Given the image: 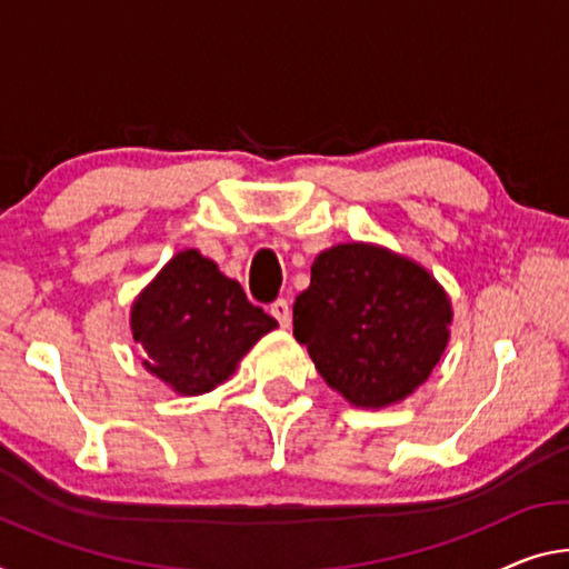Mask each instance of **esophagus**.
Instances as JSON below:
<instances>
[{"instance_id": "34e87169", "label": "esophagus", "mask_w": 569, "mask_h": 569, "mask_svg": "<svg viewBox=\"0 0 569 569\" xmlns=\"http://www.w3.org/2000/svg\"><path fill=\"white\" fill-rule=\"evenodd\" d=\"M269 312L274 315L277 322H279V326H282V328L290 326L292 312H290V302H287V300H277V302H272V308H269Z\"/></svg>"}]
</instances>
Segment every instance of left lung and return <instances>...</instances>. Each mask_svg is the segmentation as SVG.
Masks as SVG:
<instances>
[{"label": "left lung", "instance_id": "obj_1", "mask_svg": "<svg viewBox=\"0 0 569 569\" xmlns=\"http://www.w3.org/2000/svg\"><path fill=\"white\" fill-rule=\"evenodd\" d=\"M292 322L330 389L353 407L381 409L430 379L448 348L452 305L415 259L351 241L315 257Z\"/></svg>", "mask_w": 569, "mask_h": 569}]
</instances>
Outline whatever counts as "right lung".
Wrapping results in <instances>:
<instances>
[{
	"instance_id": "1",
	"label": "right lung",
	"mask_w": 569,
	"mask_h": 569,
	"mask_svg": "<svg viewBox=\"0 0 569 569\" xmlns=\"http://www.w3.org/2000/svg\"><path fill=\"white\" fill-rule=\"evenodd\" d=\"M132 336L144 369L180 397L231 379L236 366L277 320L251 305L236 279L198 249H182L134 297Z\"/></svg>"
}]
</instances>
